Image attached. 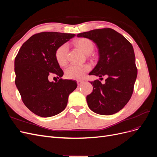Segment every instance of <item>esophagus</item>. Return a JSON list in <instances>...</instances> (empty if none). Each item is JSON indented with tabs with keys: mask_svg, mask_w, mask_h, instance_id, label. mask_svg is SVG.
Listing matches in <instances>:
<instances>
[{
	"mask_svg": "<svg viewBox=\"0 0 157 157\" xmlns=\"http://www.w3.org/2000/svg\"><path fill=\"white\" fill-rule=\"evenodd\" d=\"M82 83H83L82 80H77V84H78V86H80V85H81Z\"/></svg>",
	"mask_w": 157,
	"mask_h": 157,
	"instance_id": "1",
	"label": "esophagus"
}]
</instances>
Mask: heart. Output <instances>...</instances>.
Wrapping results in <instances>:
<instances>
[{"label": "heart", "instance_id": "b5f03b06", "mask_svg": "<svg viewBox=\"0 0 157 157\" xmlns=\"http://www.w3.org/2000/svg\"><path fill=\"white\" fill-rule=\"evenodd\" d=\"M75 44L85 54H91L94 48L93 42L86 38H81V39L76 40ZM67 52L68 46L67 44L61 46L56 50L55 54L56 59L60 65H64L67 62ZM90 69L91 67L88 64H71L66 69L65 76L69 79L81 80Z\"/></svg>", "mask_w": 157, "mask_h": 157}]
</instances>
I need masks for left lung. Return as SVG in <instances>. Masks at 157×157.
Wrapping results in <instances>:
<instances>
[{
  "label": "left lung",
  "mask_w": 157,
  "mask_h": 157,
  "mask_svg": "<svg viewBox=\"0 0 157 157\" xmlns=\"http://www.w3.org/2000/svg\"><path fill=\"white\" fill-rule=\"evenodd\" d=\"M78 37L92 40L98 49L99 60L90 75L107 76L105 83L90 82L93 91L86 97L89 108L99 115L117 113L129 101L137 78L135 54L130 42L110 28L79 33Z\"/></svg>",
  "instance_id": "left-lung-1"
}]
</instances>
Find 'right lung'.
Listing matches in <instances>:
<instances>
[{
  "mask_svg": "<svg viewBox=\"0 0 157 157\" xmlns=\"http://www.w3.org/2000/svg\"><path fill=\"white\" fill-rule=\"evenodd\" d=\"M75 36L72 33L42 32L23 44L14 61L15 83L25 105L35 115L50 117L62 112L69 94L77 88L74 80L59 78L50 82L54 73L63 75L56 59V50Z\"/></svg>",
  "mask_w": 157,
  "mask_h": 157,
  "instance_id": "add662e5",
  "label": "right lung"
}]
</instances>
